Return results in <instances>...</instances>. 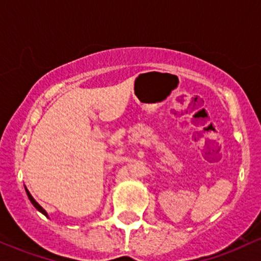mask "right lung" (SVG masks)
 Listing matches in <instances>:
<instances>
[{
  "label": "right lung",
  "mask_w": 261,
  "mask_h": 261,
  "mask_svg": "<svg viewBox=\"0 0 261 261\" xmlns=\"http://www.w3.org/2000/svg\"><path fill=\"white\" fill-rule=\"evenodd\" d=\"M26 193H28V196H29V198H30V201H31V203H32V205H34V206H35V207H36V208H37V210H39L40 212H42V214H44V215H45V216H47L46 211H45V210H44V208H42V207H41V206H40V205H39V203H37V202H36V201H35V200H34V197H32V196H31V193H30V192H29V191H28V189H26Z\"/></svg>",
  "instance_id": "1"
}]
</instances>
